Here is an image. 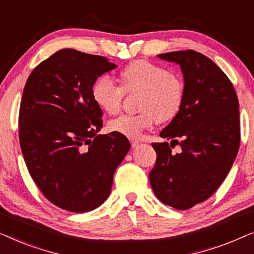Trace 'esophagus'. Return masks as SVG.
I'll use <instances>...</instances> for the list:
<instances>
[{"instance_id": "esophagus-1", "label": "esophagus", "mask_w": 254, "mask_h": 254, "mask_svg": "<svg viewBox=\"0 0 254 254\" xmlns=\"http://www.w3.org/2000/svg\"><path fill=\"white\" fill-rule=\"evenodd\" d=\"M138 143H140V142H138L137 140H135V138H130V144H131V148L137 147Z\"/></svg>"}]
</instances>
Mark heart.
Returning <instances> with one entry per match:
<instances>
[{
    "mask_svg": "<svg viewBox=\"0 0 254 254\" xmlns=\"http://www.w3.org/2000/svg\"><path fill=\"white\" fill-rule=\"evenodd\" d=\"M123 86L109 75H103L92 86L93 102L109 114L120 110L125 91L140 92L137 114H123L111 120L109 129L129 138L158 123H169L178 116L185 98V83L164 65L148 60L130 62L121 71Z\"/></svg>",
    "mask_w": 254,
    "mask_h": 254,
    "instance_id": "obj_1",
    "label": "heart"
}]
</instances>
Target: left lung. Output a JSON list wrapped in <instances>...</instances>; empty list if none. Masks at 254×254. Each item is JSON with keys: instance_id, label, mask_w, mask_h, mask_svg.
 Returning a JSON list of instances; mask_svg holds the SVG:
<instances>
[{"instance_id": "obj_1", "label": "left lung", "mask_w": 254, "mask_h": 254, "mask_svg": "<svg viewBox=\"0 0 254 254\" xmlns=\"http://www.w3.org/2000/svg\"><path fill=\"white\" fill-rule=\"evenodd\" d=\"M180 65L185 98L178 116L161 131L171 142L152 143L157 159L150 171L151 189L164 204L190 209L216 192L239 149V104L228 76L199 52L157 55ZM182 151L175 155L171 147Z\"/></svg>"}]
</instances>
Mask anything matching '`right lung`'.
I'll return each mask as SVG.
<instances>
[{
    "instance_id": "obj_1",
    "label": "right lung",
    "mask_w": 254,
    "mask_h": 254,
    "mask_svg": "<svg viewBox=\"0 0 254 254\" xmlns=\"http://www.w3.org/2000/svg\"><path fill=\"white\" fill-rule=\"evenodd\" d=\"M117 65L99 55L64 48L27 78L19 109V143L27 170L55 206L85 213L104 203L130 143L98 134L103 112L91 90Z\"/></svg>"
}]
</instances>
